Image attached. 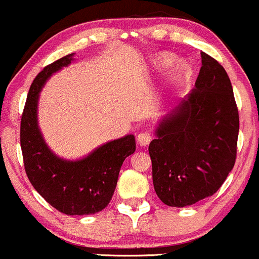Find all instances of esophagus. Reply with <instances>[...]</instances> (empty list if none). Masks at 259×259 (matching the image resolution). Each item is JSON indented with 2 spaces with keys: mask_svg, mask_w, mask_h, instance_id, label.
<instances>
[{
  "mask_svg": "<svg viewBox=\"0 0 259 259\" xmlns=\"http://www.w3.org/2000/svg\"><path fill=\"white\" fill-rule=\"evenodd\" d=\"M136 141L140 146H147L151 142V135L148 133H141L139 134L138 138H136Z\"/></svg>",
  "mask_w": 259,
  "mask_h": 259,
  "instance_id": "esophagus-1",
  "label": "esophagus"
}]
</instances>
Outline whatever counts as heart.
<instances>
[{
	"instance_id": "b5f03b06",
	"label": "heart",
	"mask_w": 259,
	"mask_h": 259,
	"mask_svg": "<svg viewBox=\"0 0 259 259\" xmlns=\"http://www.w3.org/2000/svg\"><path fill=\"white\" fill-rule=\"evenodd\" d=\"M174 61H175V57L173 55L165 53V55H160L159 57L156 58V65L159 69V68H164L167 67V65H170L171 63H174ZM186 73H187L186 65H180L175 72H173L170 75H169L168 85L170 86V88H177V86H179L181 82L185 80Z\"/></svg>"
}]
</instances>
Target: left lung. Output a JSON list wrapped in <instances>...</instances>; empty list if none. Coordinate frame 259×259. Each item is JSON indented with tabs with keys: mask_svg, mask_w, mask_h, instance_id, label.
Instances as JSON below:
<instances>
[{
	"mask_svg": "<svg viewBox=\"0 0 259 259\" xmlns=\"http://www.w3.org/2000/svg\"><path fill=\"white\" fill-rule=\"evenodd\" d=\"M195 88L157 124L148 147L154 191L170 207L218 191L236 158L239 112L227 72L201 52Z\"/></svg>",
	"mask_w": 259,
	"mask_h": 259,
	"instance_id": "left-lung-1",
	"label": "left lung"
}]
</instances>
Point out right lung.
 <instances>
[{
  "instance_id": "obj_1",
  "label": "right lung",
  "mask_w": 259,
  "mask_h": 259,
  "mask_svg": "<svg viewBox=\"0 0 259 259\" xmlns=\"http://www.w3.org/2000/svg\"><path fill=\"white\" fill-rule=\"evenodd\" d=\"M75 53L47 65L34 79L20 123V146L31 185L59 212L95 214L108 206L126 157L135 152L133 134L112 140L78 159L59 157L50 148L38 125V100L53 74L68 67Z\"/></svg>"
}]
</instances>
